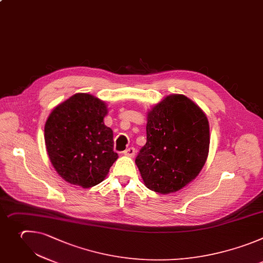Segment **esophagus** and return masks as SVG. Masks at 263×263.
<instances>
[{
  "mask_svg": "<svg viewBox=\"0 0 263 263\" xmlns=\"http://www.w3.org/2000/svg\"><path fill=\"white\" fill-rule=\"evenodd\" d=\"M125 155H127V156H135V154H136V149L134 148V147H129L128 149H126L124 152H123Z\"/></svg>",
  "mask_w": 263,
  "mask_h": 263,
  "instance_id": "obj_1",
  "label": "esophagus"
}]
</instances>
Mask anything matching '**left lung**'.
I'll return each mask as SVG.
<instances>
[{"label":"left lung","mask_w":263,"mask_h":263,"mask_svg":"<svg viewBox=\"0 0 263 263\" xmlns=\"http://www.w3.org/2000/svg\"><path fill=\"white\" fill-rule=\"evenodd\" d=\"M146 134L136 165L149 190L170 194L198 176L208 154L209 124L195 102L167 96L148 112Z\"/></svg>","instance_id":"8db88e82"}]
</instances>
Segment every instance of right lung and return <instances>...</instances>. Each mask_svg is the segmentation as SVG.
Masks as SVG:
<instances>
[{"mask_svg":"<svg viewBox=\"0 0 263 263\" xmlns=\"http://www.w3.org/2000/svg\"><path fill=\"white\" fill-rule=\"evenodd\" d=\"M106 103L77 93L60 103L46 120L44 140L50 163L67 182L88 189L107 176L118 154L113 130L104 125Z\"/></svg>","mask_w":263,"mask_h":263,"instance_id":"1","label":"right lung"}]
</instances>
